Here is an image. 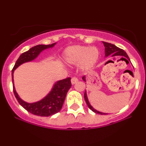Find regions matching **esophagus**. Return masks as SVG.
<instances>
[{"label":"esophagus","mask_w":146,"mask_h":146,"mask_svg":"<svg viewBox=\"0 0 146 146\" xmlns=\"http://www.w3.org/2000/svg\"><path fill=\"white\" fill-rule=\"evenodd\" d=\"M78 82V79L77 78H76V77H73L71 79V83H72V85L75 84Z\"/></svg>","instance_id":"obj_1"}]
</instances>
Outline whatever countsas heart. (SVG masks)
<instances>
[{"label": "heart", "instance_id": "obj_1", "mask_svg": "<svg viewBox=\"0 0 146 146\" xmlns=\"http://www.w3.org/2000/svg\"><path fill=\"white\" fill-rule=\"evenodd\" d=\"M100 51L96 47L75 45L68 47L64 51L63 57L68 64L75 65L80 63L82 70L92 68L98 60Z\"/></svg>", "mask_w": 146, "mask_h": 146}]
</instances>
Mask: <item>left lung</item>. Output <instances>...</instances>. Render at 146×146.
I'll use <instances>...</instances> for the list:
<instances>
[{"label":"left lung","instance_id":"8db88e82","mask_svg":"<svg viewBox=\"0 0 146 146\" xmlns=\"http://www.w3.org/2000/svg\"><path fill=\"white\" fill-rule=\"evenodd\" d=\"M102 43L104 44V47H105V57H108L110 55H111V56H120L126 58L128 60H129L128 56H127L126 52H125L123 50L117 47L116 46H115L114 44H112L106 42H104V41H102ZM123 59H125V58H123ZM82 80L85 82H86V76H84L82 77ZM84 99H85L86 102V104H87L89 108L92 111H93L94 112L99 113V114H102V115L107 114L106 113L101 112V111H98L97 110L94 109L90 103V102L88 100V98L86 90H85V92H84Z\"/></svg>","mask_w":146,"mask_h":146}]
</instances>
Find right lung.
Returning a JSON list of instances; mask_svg holds the SVG:
<instances>
[{
	"label": "right lung",
	"instance_id": "1",
	"mask_svg": "<svg viewBox=\"0 0 146 146\" xmlns=\"http://www.w3.org/2000/svg\"><path fill=\"white\" fill-rule=\"evenodd\" d=\"M56 44V42L48 45L39 44L31 48L29 50L20 56L12 70L13 92L16 98L17 99L20 104L29 112L39 116H50L60 111L68 91L72 86L71 78L68 77L67 78L56 82L54 84L51 90L45 97L36 102L29 103L22 100L16 91L14 84V72L23 64L31 62L36 58L43 50L53 48Z\"/></svg>",
	"mask_w": 146,
	"mask_h": 146
}]
</instances>
